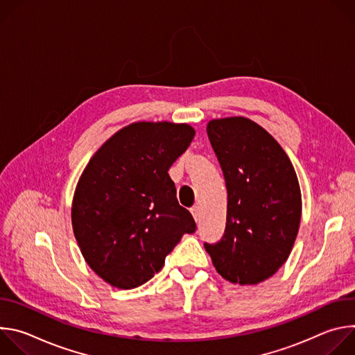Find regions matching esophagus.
Instances as JSON below:
<instances>
[{
  "label": "esophagus",
  "mask_w": 355,
  "mask_h": 355,
  "mask_svg": "<svg viewBox=\"0 0 355 355\" xmlns=\"http://www.w3.org/2000/svg\"><path fill=\"white\" fill-rule=\"evenodd\" d=\"M191 214H192V216H193L195 222H198V220H199V218H200V211H199V207H193V208H191Z\"/></svg>",
  "instance_id": "34e87169"
}]
</instances>
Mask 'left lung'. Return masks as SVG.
<instances>
[{"label": "left lung", "mask_w": 355, "mask_h": 355, "mask_svg": "<svg viewBox=\"0 0 355 355\" xmlns=\"http://www.w3.org/2000/svg\"><path fill=\"white\" fill-rule=\"evenodd\" d=\"M207 132L226 181L227 215L223 237L205 250L229 282L260 284L288 260L297 236L295 168L279 143L248 118L212 119Z\"/></svg>", "instance_id": "1"}]
</instances>
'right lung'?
Masks as SVG:
<instances>
[{
	"label": "right lung",
	"instance_id": "1",
	"mask_svg": "<svg viewBox=\"0 0 355 355\" xmlns=\"http://www.w3.org/2000/svg\"><path fill=\"white\" fill-rule=\"evenodd\" d=\"M193 136L188 123L135 122L85 166L73 196V232L87 264L110 285H143L163 268L182 234L195 232L168 175Z\"/></svg>",
	"mask_w": 355,
	"mask_h": 355
}]
</instances>
